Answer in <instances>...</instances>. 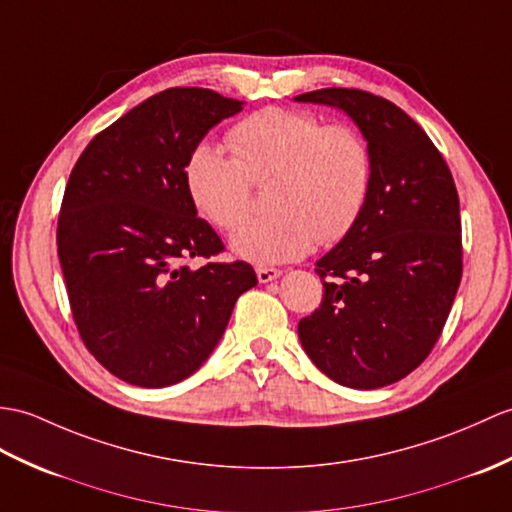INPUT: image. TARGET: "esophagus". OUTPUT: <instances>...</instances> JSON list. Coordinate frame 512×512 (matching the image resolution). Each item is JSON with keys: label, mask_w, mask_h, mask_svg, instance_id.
<instances>
[{"label": "esophagus", "mask_w": 512, "mask_h": 512, "mask_svg": "<svg viewBox=\"0 0 512 512\" xmlns=\"http://www.w3.org/2000/svg\"><path fill=\"white\" fill-rule=\"evenodd\" d=\"M255 272H257L259 283H270V281H275L277 277H281V270H277V268L259 266V268H255Z\"/></svg>", "instance_id": "1"}]
</instances>
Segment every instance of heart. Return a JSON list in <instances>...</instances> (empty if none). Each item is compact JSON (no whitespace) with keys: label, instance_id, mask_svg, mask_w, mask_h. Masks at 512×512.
Here are the masks:
<instances>
[{"label":"heart","instance_id":"obj_1","mask_svg":"<svg viewBox=\"0 0 512 512\" xmlns=\"http://www.w3.org/2000/svg\"><path fill=\"white\" fill-rule=\"evenodd\" d=\"M233 154L198 144L187 154L185 185L196 209L222 231H235L253 207V181L275 176L264 218L233 235V251L255 264L303 257L314 242L347 235L371 189V150L358 130L268 106L235 124Z\"/></svg>","mask_w":512,"mask_h":512}]
</instances>
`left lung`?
<instances>
[{
	"label": "left lung",
	"mask_w": 512,
	"mask_h": 512,
	"mask_svg": "<svg viewBox=\"0 0 512 512\" xmlns=\"http://www.w3.org/2000/svg\"><path fill=\"white\" fill-rule=\"evenodd\" d=\"M294 100L347 113L373 163L362 216L316 261L325 294L301 318V344L342 386L395 384L434 349L462 279L454 178L425 130L386 98L334 87Z\"/></svg>",
	"instance_id": "obj_1"
}]
</instances>
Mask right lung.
Returning <instances> with one entry per match:
<instances>
[{
  "label": "right lung",
  "mask_w": 512,
  "mask_h": 512,
  "mask_svg": "<svg viewBox=\"0 0 512 512\" xmlns=\"http://www.w3.org/2000/svg\"><path fill=\"white\" fill-rule=\"evenodd\" d=\"M242 104L165 89L95 135L69 174L56 244L71 314L93 358L133 386L196 373L257 285L246 261L211 259L224 244L196 216L183 176L187 154ZM194 256L208 264L189 269Z\"/></svg>",
  "instance_id": "right-lung-1"
}]
</instances>
